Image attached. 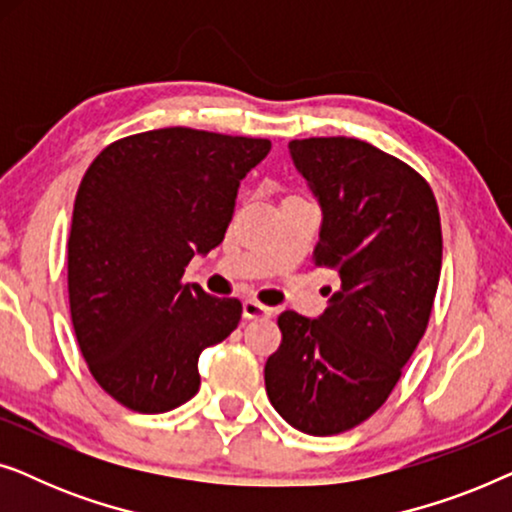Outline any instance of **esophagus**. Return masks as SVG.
I'll return each instance as SVG.
<instances>
[{
  "label": "esophagus",
  "instance_id": "esophagus-1",
  "mask_svg": "<svg viewBox=\"0 0 512 512\" xmlns=\"http://www.w3.org/2000/svg\"><path fill=\"white\" fill-rule=\"evenodd\" d=\"M242 314H244V319H268L272 310L270 307H265L263 303H258V300L249 298V300H244Z\"/></svg>",
  "mask_w": 512,
  "mask_h": 512
}]
</instances>
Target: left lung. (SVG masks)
I'll return each instance as SVG.
<instances>
[{
  "label": "left lung",
  "mask_w": 512,
  "mask_h": 512,
  "mask_svg": "<svg viewBox=\"0 0 512 512\" xmlns=\"http://www.w3.org/2000/svg\"><path fill=\"white\" fill-rule=\"evenodd\" d=\"M319 198L312 261L338 272L319 319L279 314L282 345L265 363V391L293 429L335 436L382 408L429 326L443 233L422 174L352 137L289 142Z\"/></svg>",
  "instance_id": "1"
}]
</instances>
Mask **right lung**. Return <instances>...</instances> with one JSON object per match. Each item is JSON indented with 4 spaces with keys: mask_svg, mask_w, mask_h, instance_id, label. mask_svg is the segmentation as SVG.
I'll return each instance as SVG.
<instances>
[{
    "mask_svg": "<svg viewBox=\"0 0 512 512\" xmlns=\"http://www.w3.org/2000/svg\"><path fill=\"white\" fill-rule=\"evenodd\" d=\"M268 151L270 139L160 128L109 144L83 174L69 312L88 370L125 408L158 415L193 398L202 349L240 324V300L181 277L223 242L240 181Z\"/></svg>",
    "mask_w": 512,
    "mask_h": 512,
    "instance_id": "add662e5",
    "label": "right lung"
}]
</instances>
